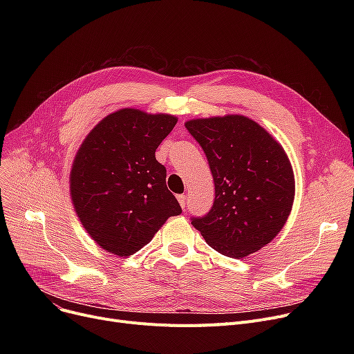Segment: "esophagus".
Returning <instances> with one entry per match:
<instances>
[{
    "mask_svg": "<svg viewBox=\"0 0 354 354\" xmlns=\"http://www.w3.org/2000/svg\"><path fill=\"white\" fill-rule=\"evenodd\" d=\"M178 201H179V203H180L182 209H183V211L187 209V196H185V195H178Z\"/></svg>",
    "mask_w": 354,
    "mask_h": 354,
    "instance_id": "esophagus-1",
    "label": "esophagus"
}]
</instances>
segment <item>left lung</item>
I'll use <instances>...</instances> for the list:
<instances>
[{"label":"left lung","instance_id":"1","mask_svg":"<svg viewBox=\"0 0 354 354\" xmlns=\"http://www.w3.org/2000/svg\"><path fill=\"white\" fill-rule=\"evenodd\" d=\"M203 149L215 183L211 211L191 218L209 247L244 258L281 231L294 201V175L281 145L254 120L228 115L185 123Z\"/></svg>","mask_w":354,"mask_h":354}]
</instances>
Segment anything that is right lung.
<instances>
[{
	"mask_svg": "<svg viewBox=\"0 0 354 354\" xmlns=\"http://www.w3.org/2000/svg\"><path fill=\"white\" fill-rule=\"evenodd\" d=\"M176 122L171 115L122 109L82 143L71 166V199L82 225L106 251L135 254L167 218L182 212L155 156Z\"/></svg>",
	"mask_w": 354,
	"mask_h": 354,
	"instance_id": "1",
	"label": "right lung"
}]
</instances>
